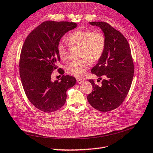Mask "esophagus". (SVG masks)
I'll list each match as a JSON object with an SVG mask.
<instances>
[{"label": "esophagus", "instance_id": "esophagus-1", "mask_svg": "<svg viewBox=\"0 0 153 153\" xmlns=\"http://www.w3.org/2000/svg\"><path fill=\"white\" fill-rule=\"evenodd\" d=\"M76 80H77V82L79 84H80V83H81L83 81V79H79V78H77V79H76Z\"/></svg>", "mask_w": 153, "mask_h": 153}]
</instances>
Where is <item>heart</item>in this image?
<instances>
[{
    "instance_id": "heart-1",
    "label": "heart",
    "mask_w": 153,
    "mask_h": 153,
    "mask_svg": "<svg viewBox=\"0 0 153 153\" xmlns=\"http://www.w3.org/2000/svg\"><path fill=\"white\" fill-rule=\"evenodd\" d=\"M70 46H79V57L66 66V71L76 77H82L88 69L90 62H97L102 57L106 45V39L103 33L91 30H76L70 33L66 39ZM57 53L62 61L68 58L66 45L60 42L57 45Z\"/></svg>"
}]
</instances>
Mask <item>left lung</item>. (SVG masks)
Returning a JSON list of instances; mask_svg holds the SVG:
<instances>
[{"instance_id": "left-lung-1", "label": "left lung", "mask_w": 153, "mask_h": 153, "mask_svg": "<svg viewBox=\"0 0 153 153\" xmlns=\"http://www.w3.org/2000/svg\"><path fill=\"white\" fill-rule=\"evenodd\" d=\"M90 24L103 31L106 45L102 57L91 70L99 79L101 76L105 79L100 86L93 79L88 80L93 91L87 96V100L96 110L111 111L123 103L131 88L134 72L131 51L123 35L108 23L91 22Z\"/></svg>"}]
</instances>
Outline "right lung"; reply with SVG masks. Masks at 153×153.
<instances>
[{"label":"right lung","mask_w":153,"mask_h":153,"mask_svg":"<svg viewBox=\"0 0 153 153\" xmlns=\"http://www.w3.org/2000/svg\"><path fill=\"white\" fill-rule=\"evenodd\" d=\"M77 27L75 22H43L31 32L22 46L19 73L23 88L34 107L45 112H52L63 106L66 91L76 84V78L62 75L61 81H52L51 76L60 61L57 45L61 37Z\"/></svg>","instance_id":"obj_1"}]
</instances>
